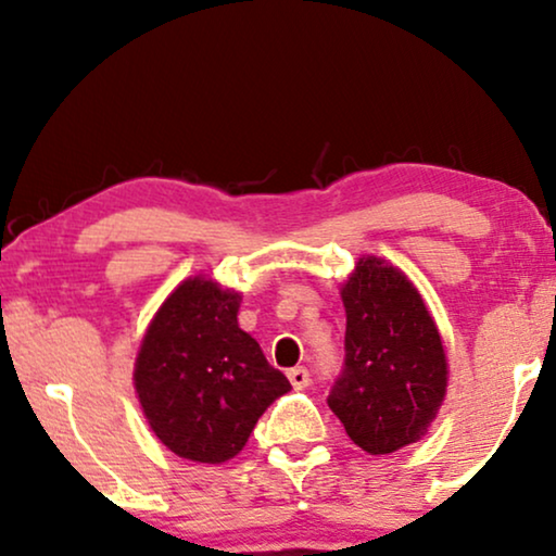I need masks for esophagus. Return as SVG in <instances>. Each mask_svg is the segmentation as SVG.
<instances>
[{"instance_id": "esophagus-1", "label": "esophagus", "mask_w": 556, "mask_h": 556, "mask_svg": "<svg viewBox=\"0 0 556 556\" xmlns=\"http://www.w3.org/2000/svg\"><path fill=\"white\" fill-rule=\"evenodd\" d=\"M288 379H291L293 390H306L308 382H311V375L306 367H293L291 371H288Z\"/></svg>"}]
</instances>
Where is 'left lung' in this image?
I'll use <instances>...</instances> for the list:
<instances>
[{
	"mask_svg": "<svg viewBox=\"0 0 556 556\" xmlns=\"http://www.w3.org/2000/svg\"><path fill=\"white\" fill-rule=\"evenodd\" d=\"M341 299L344 367L326 402L362 451L394 453L435 420L447 387L443 341L417 288L379 257H362Z\"/></svg>",
	"mask_w": 556,
	"mask_h": 556,
	"instance_id": "left-lung-1",
	"label": "left lung"
}]
</instances>
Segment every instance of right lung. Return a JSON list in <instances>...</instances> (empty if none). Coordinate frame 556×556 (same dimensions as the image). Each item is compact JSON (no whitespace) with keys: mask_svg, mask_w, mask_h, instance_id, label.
Wrapping results in <instances>:
<instances>
[{"mask_svg":"<svg viewBox=\"0 0 556 556\" xmlns=\"http://www.w3.org/2000/svg\"><path fill=\"white\" fill-rule=\"evenodd\" d=\"M240 293L189 278L156 311L134 384L156 438L179 458L225 463L257 417L291 392L257 341L238 326Z\"/></svg>","mask_w":556,"mask_h":556,"instance_id":"obj_1","label":"right lung"}]
</instances>
